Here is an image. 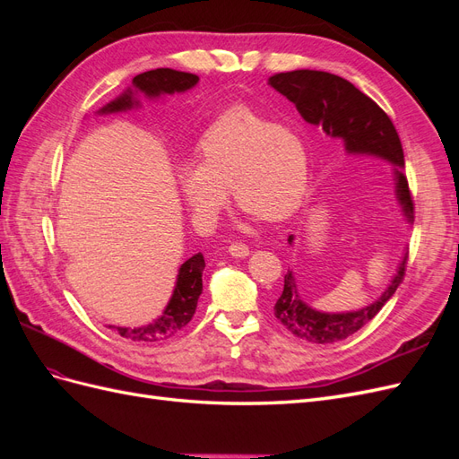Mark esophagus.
<instances>
[{"label": "esophagus", "mask_w": 459, "mask_h": 459, "mask_svg": "<svg viewBox=\"0 0 459 459\" xmlns=\"http://www.w3.org/2000/svg\"><path fill=\"white\" fill-rule=\"evenodd\" d=\"M228 253L235 258H245V256L251 255V248H248L245 243H233V245H230Z\"/></svg>", "instance_id": "esophagus-1"}]
</instances>
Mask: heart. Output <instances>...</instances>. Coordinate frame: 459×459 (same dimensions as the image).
<instances>
[{
	"label": "heart",
	"mask_w": 459,
	"mask_h": 459,
	"mask_svg": "<svg viewBox=\"0 0 459 459\" xmlns=\"http://www.w3.org/2000/svg\"><path fill=\"white\" fill-rule=\"evenodd\" d=\"M228 187L247 216L277 221L293 214L308 187L302 137L245 107L218 117L199 137L195 166L178 170V189L191 216L208 224Z\"/></svg>",
	"instance_id": "obj_1"
}]
</instances>
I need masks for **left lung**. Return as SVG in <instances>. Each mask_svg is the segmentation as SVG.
Masks as SVG:
<instances>
[{"label": "left lung", "mask_w": 459, "mask_h": 459, "mask_svg": "<svg viewBox=\"0 0 459 459\" xmlns=\"http://www.w3.org/2000/svg\"><path fill=\"white\" fill-rule=\"evenodd\" d=\"M268 84L285 95L308 124L322 128L327 137L341 140L349 155H368L391 162L402 216L408 224H413V201L404 176V151L391 118L377 103L349 80L308 68L273 74ZM287 241L293 245V235H289ZM406 262L408 253L400 260L383 295L354 312H319L312 308L300 299L293 272H287L281 295L273 304V314L293 335L304 341L317 344L344 341L377 316L386 300L396 293L404 280Z\"/></svg>", "instance_id": "8db88e82"}]
</instances>
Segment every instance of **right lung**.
I'll return each mask as SVG.
<instances>
[{"label":"right lung","mask_w":459,"mask_h":459,"mask_svg":"<svg viewBox=\"0 0 459 459\" xmlns=\"http://www.w3.org/2000/svg\"><path fill=\"white\" fill-rule=\"evenodd\" d=\"M199 76L195 74L179 73L174 71V68H155V71L137 74L132 80V88L120 93L117 100L101 107L97 110V115L126 113V110L137 108L142 105L140 95L147 97V100H159V97L164 95L184 93L191 88H195ZM203 270L204 256L201 253L193 255L179 266L172 297L155 322L142 327H108L117 329L120 337L135 342H155L174 337L179 329H184L191 322L193 314H195L197 300L203 293Z\"/></svg>","instance_id":"add662e5"}]
</instances>
